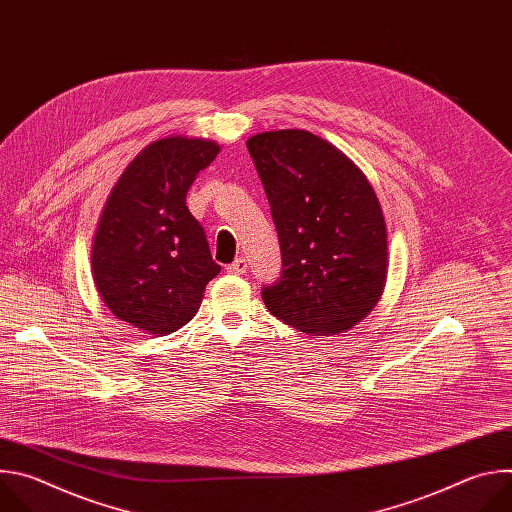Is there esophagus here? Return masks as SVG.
<instances>
[{
    "instance_id": "obj_1",
    "label": "esophagus",
    "mask_w": 512,
    "mask_h": 512,
    "mask_svg": "<svg viewBox=\"0 0 512 512\" xmlns=\"http://www.w3.org/2000/svg\"><path fill=\"white\" fill-rule=\"evenodd\" d=\"M247 269H249V263L245 257H237L231 265H227V271L235 273V275H243V273H247Z\"/></svg>"
}]
</instances>
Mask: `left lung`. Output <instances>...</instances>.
Wrapping results in <instances>:
<instances>
[{"instance_id":"1","label":"left lung","mask_w":512,"mask_h":512,"mask_svg":"<svg viewBox=\"0 0 512 512\" xmlns=\"http://www.w3.org/2000/svg\"><path fill=\"white\" fill-rule=\"evenodd\" d=\"M263 182L283 269L261 298L287 326L314 336L350 330L381 300L387 227L379 198L352 160L304 129L247 139Z\"/></svg>"}]
</instances>
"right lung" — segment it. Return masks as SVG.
Here are the masks:
<instances>
[{"mask_svg":"<svg viewBox=\"0 0 512 512\" xmlns=\"http://www.w3.org/2000/svg\"><path fill=\"white\" fill-rule=\"evenodd\" d=\"M221 145L198 137L150 143L125 168L101 212L93 239V281L121 322L150 334H170L192 320L212 261L202 225L186 194Z\"/></svg>","mask_w":512,"mask_h":512,"instance_id":"add662e5","label":"right lung"}]
</instances>
